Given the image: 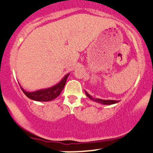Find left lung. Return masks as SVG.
<instances>
[{"instance_id": "8db88e82", "label": "left lung", "mask_w": 153, "mask_h": 153, "mask_svg": "<svg viewBox=\"0 0 153 153\" xmlns=\"http://www.w3.org/2000/svg\"><path fill=\"white\" fill-rule=\"evenodd\" d=\"M85 94H86L87 97L91 100L92 101L97 102V103L102 104V105H113V104H116L118 102V101H115V100H101V99H97V98H93V97L91 96L88 93L87 91H85Z\"/></svg>"}]
</instances>
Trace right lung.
<instances>
[{"instance_id": "1", "label": "right lung", "mask_w": 153, "mask_h": 153, "mask_svg": "<svg viewBox=\"0 0 153 153\" xmlns=\"http://www.w3.org/2000/svg\"><path fill=\"white\" fill-rule=\"evenodd\" d=\"M69 75H70V73L65 75L62 79L60 80L58 83L53 85V86L49 87V88H42V89L35 91L29 92L23 89L22 87H21V89L24 92L25 94L30 100L38 102H49L54 100L58 96H59L60 93L65 87Z\"/></svg>"}]
</instances>
